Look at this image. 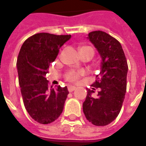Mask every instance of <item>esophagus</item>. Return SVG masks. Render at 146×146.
<instances>
[{
    "label": "esophagus",
    "mask_w": 146,
    "mask_h": 146,
    "mask_svg": "<svg viewBox=\"0 0 146 146\" xmlns=\"http://www.w3.org/2000/svg\"><path fill=\"white\" fill-rule=\"evenodd\" d=\"M76 87H75V86H69V87H68V90H69V92H73V91H75V90H76Z\"/></svg>",
    "instance_id": "obj_1"
}]
</instances>
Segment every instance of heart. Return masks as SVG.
<instances>
[{"instance_id":"1","label":"heart","mask_w":146,"mask_h":146,"mask_svg":"<svg viewBox=\"0 0 146 146\" xmlns=\"http://www.w3.org/2000/svg\"><path fill=\"white\" fill-rule=\"evenodd\" d=\"M84 48H91V49H92L91 47H88V46H83L80 49H84ZM84 72L82 71V70H70L66 74V79L70 82H76V80L79 79L80 76L84 75Z\"/></svg>"}]
</instances>
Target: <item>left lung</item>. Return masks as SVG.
<instances>
[{"mask_svg":"<svg viewBox=\"0 0 146 146\" xmlns=\"http://www.w3.org/2000/svg\"><path fill=\"white\" fill-rule=\"evenodd\" d=\"M88 39L101 56V71L92 84L99 88L97 98L92 96L95 88L88 89L83 111L92 124L106 126L120 112L127 90L128 66L122 46L116 39L100 30L89 33Z\"/></svg>","mask_w":146,"mask_h":146,"instance_id":"left-lung-1","label":"left lung"}]
</instances>
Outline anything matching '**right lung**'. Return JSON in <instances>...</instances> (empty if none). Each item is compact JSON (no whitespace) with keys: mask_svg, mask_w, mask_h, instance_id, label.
<instances>
[{"mask_svg":"<svg viewBox=\"0 0 146 146\" xmlns=\"http://www.w3.org/2000/svg\"><path fill=\"white\" fill-rule=\"evenodd\" d=\"M70 38L71 35L36 33L25 40L19 53L16 66L24 106L42 124L58 118L69 94L67 87H50L45 76L61 47Z\"/></svg>","mask_w":146,"mask_h":146,"instance_id":"right-lung-1","label":"right lung"}]
</instances>
